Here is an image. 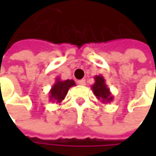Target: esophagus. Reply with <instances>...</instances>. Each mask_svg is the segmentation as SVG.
Segmentation results:
<instances>
[{
  "label": "esophagus",
  "mask_w": 156,
  "mask_h": 156,
  "mask_svg": "<svg viewBox=\"0 0 156 156\" xmlns=\"http://www.w3.org/2000/svg\"><path fill=\"white\" fill-rule=\"evenodd\" d=\"M77 83H78L79 85L84 86V85H86V81H85V79H81V80H79V81H77Z\"/></svg>",
  "instance_id": "obj_1"
}]
</instances>
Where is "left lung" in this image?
<instances>
[{
    "mask_svg": "<svg viewBox=\"0 0 156 156\" xmlns=\"http://www.w3.org/2000/svg\"><path fill=\"white\" fill-rule=\"evenodd\" d=\"M91 89L96 98L101 100L104 104L109 103L114 99V96L110 92L109 87L106 84V81L102 75L94 76V83L91 86Z\"/></svg>",
    "mask_w": 156,
    "mask_h": 156,
    "instance_id": "1",
    "label": "left lung"
}]
</instances>
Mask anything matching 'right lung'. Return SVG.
I'll return each instance as SVG.
<instances>
[{
	"instance_id": "add662e5",
	"label": "right lung",
	"mask_w": 156,
	"mask_h": 156,
	"mask_svg": "<svg viewBox=\"0 0 156 156\" xmlns=\"http://www.w3.org/2000/svg\"><path fill=\"white\" fill-rule=\"evenodd\" d=\"M74 86H75V82L74 80L68 79V80L62 81L58 76L48 93L49 101L51 102H56L60 104L62 101V100L65 99L69 88Z\"/></svg>"
}]
</instances>
